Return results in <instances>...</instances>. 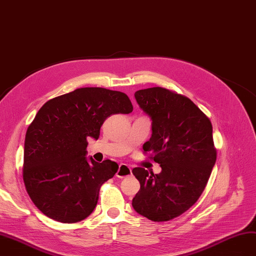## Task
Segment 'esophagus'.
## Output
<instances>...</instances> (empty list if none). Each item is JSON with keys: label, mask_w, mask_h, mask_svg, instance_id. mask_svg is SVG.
Returning <instances> with one entry per match:
<instances>
[{"label": "esophagus", "mask_w": 256, "mask_h": 256, "mask_svg": "<svg viewBox=\"0 0 256 256\" xmlns=\"http://www.w3.org/2000/svg\"><path fill=\"white\" fill-rule=\"evenodd\" d=\"M129 175H132V168H130L128 165H126V164H120L116 176H117L118 178H124V177L129 176Z\"/></svg>", "instance_id": "34e87169"}]
</instances>
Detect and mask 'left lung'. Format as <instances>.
<instances>
[{
	"mask_svg": "<svg viewBox=\"0 0 256 256\" xmlns=\"http://www.w3.org/2000/svg\"><path fill=\"white\" fill-rule=\"evenodd\" d=\"M134 98L152 120L144 152H149L162 172L134 168L140 190L132 207L148 220L167 222L190 210L205 190L218 155L213 127L190 98L175 91L154 86L138 90Z\"/></svg>",
	"mask_w": 256,
	"mask_h": 256,
	"instance_id": "8db88e82",
	"label": "left lung"
}]
</instances>
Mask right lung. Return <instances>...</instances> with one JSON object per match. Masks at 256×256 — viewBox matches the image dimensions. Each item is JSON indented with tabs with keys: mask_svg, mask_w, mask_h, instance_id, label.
I'll return each mask as SVG.
<instances>
[{
	"mask_svg": "<svg viewBox=\"0 0 256 256\" xmlns=\"http://www.w3.org/2000/svg\"><path fill=\"white\" fill-rule=\"evenodd\" d=\"M132 109L126 94L98 86L76 89L42 106L26 130L23 182L43 214L76 223L92 213L100 187L119 167L110 159L88 160L86 139H98L110 116Z\"/></svg>",
	"mask_w": 256,
	"mask_h": 256,
	"instance_id": "right-lung-1",
	"label": "right lung"
}]
</instances>
